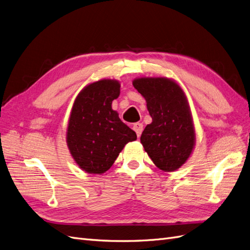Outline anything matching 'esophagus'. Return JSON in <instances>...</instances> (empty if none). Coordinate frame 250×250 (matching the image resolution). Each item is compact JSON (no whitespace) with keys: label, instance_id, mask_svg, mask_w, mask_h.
Returning a JSON list of instances; mask_svg holds the SVG:
<instances>
[{"label":"esophagus","instance_id":"esophagus-1","mask_svg":"<svg viewBox=\"0 0 250 250\" xmlns=\"http://www.w3.org/2000/svg\"><path fill=\"white\" fill-rule=\"evenodd\" d=\"M143 129H144V126H143L142 123H135V124L133 125V130H134L135 132H137L138 137H141Z\"/></svg>","mask_w":250,"mask_h":250}]
</instances>
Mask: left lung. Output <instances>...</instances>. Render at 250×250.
<instances>
[{
  "instance_id": "left-lung-1",
  "label": "left lung",
  "mask_w": 250,
  "mask_h": 250,
  "mask_svg": "<svg viewBox=\"0 0 250 250\" xmlns=\"http://www.w3.org/2000/svg\"><path fill=\"white\" fill-rule=\"evenodd\" d=\"M135 89L145 98L152 123L146 126L141 143L157 168L171 172L190 156L195 133L185 93L167 78H139Z\"/></svg>"
}]
</instances>
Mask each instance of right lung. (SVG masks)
<instances>
[{
    "instance_id": "obj_1",
    "label": "right lung",
    "mask_w": 250,
    "mask_h": 250,
    "mask_svg": "<svg viewBox=\"0 0 250 250\" xmlns=\"http://www.w3.org/2000/svg\"><path fill=\"white\" fill-rule=\"evenodd\" d=\"M120 95V83L103 79L87 85L75 100L66 143L79 167L90 174L106 172L137 133L120 120L111 103Z\"/></svg>"
}]
</instances>
